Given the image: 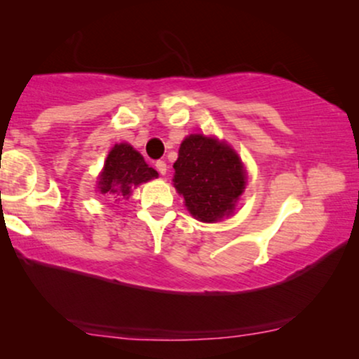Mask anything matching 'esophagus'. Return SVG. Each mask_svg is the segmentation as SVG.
<instances>
[{
    "mask_svg": "<svg viewBox=\"0 0 359 359\" xmlns=\"http://www.w3.org/2000/svg\"><path fill=\"white\" fill-rule=\"evenodd\" d=\"M155 166H156V170H158V173L160 175H166V170H168V166H166V163L163 160H158L155 163Z\"/></svg>",
    "mask_w": 359,
    "mask_h": 359,
    "instance_id": "34e87169",
    "label": "esophagus"
}]
</instances>
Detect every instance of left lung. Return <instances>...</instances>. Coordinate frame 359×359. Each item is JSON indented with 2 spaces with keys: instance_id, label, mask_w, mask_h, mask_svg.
Here are the masks:
<instances>
[{
  "instance_id": "obj_1",
  "label": "left lung",
  "mask_w": 359,
  "mask_h": 359,
  "mask_svg": "<svg viewBox=\"0 0 359 359\" xmlns=\"http://www.w3.org/2000/svg\"><path fill=\"white\" fill-rule=\"evenodd\" d=\"M173 168L175 188L201 222H217L229 215L245 189V171L237 154L210 137H186Z\"/></svg>"
}]
</instances>
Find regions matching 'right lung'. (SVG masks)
I'll return each instance as SVG.
<instances>
[{
    "label": "right lung",
    "instance_id": "1",
    "mask_svg": "<svg viewBox=\"0 0 359 359\" xmlns=\"http://www.w3.org/2000/svg\"><path fill=\"white\" fill-rule=\"evenodd\" d=\"M158 173L145 163L144 156L127 144H119L107 155L104 170L100 175V186L102 194L130 196L132 189L140 183L156 178Z\"/></svg>",
    "mask_w": 359,
    "mask_h": 359
}]
</instances>
